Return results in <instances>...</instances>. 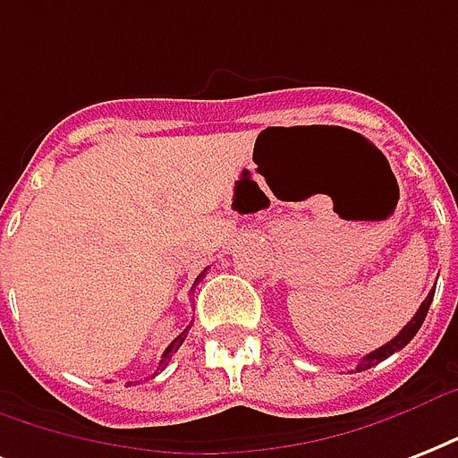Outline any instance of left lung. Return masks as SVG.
Wrapping results in <instances>:
<instances>
[{
    "label": "left lung",
    "mask_w": 458,
    "mask_h": 458,
    "mask_svg": "<svg viewBox=\"0 0 458 458\" xmlns=\"http://www.w3.org/2000/svg\"><path fill=\"white\" fill-rule=\"evenodd\" d=\"M432 298H435V291H430V295H428V298L423 300V305L418 307V312L413 314V319H411V322H408L406 327H403V329H401L399 334H396V336L392 338V341H389V344L382 345V348H377V351H372V353L365 355V358H362V360L358 362V368H355V369H358V372H362V369L375 368L377 362L386 360L389 355H394V353H396V351H401V348H403V345H406L408 341H411V338L415 336V334H418V329L423 327L425 317H428V310H430Z\"/></svg>",
    "instance_id": "obj_1"
}]
</instances>
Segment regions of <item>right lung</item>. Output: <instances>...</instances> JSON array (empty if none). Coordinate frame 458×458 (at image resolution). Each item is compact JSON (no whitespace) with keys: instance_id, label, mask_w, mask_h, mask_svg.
I'll return each instance as SVG.
<instances>
[{"instance_id":"right-lung-1","label":"right lung","mask_w":458,"mask_h":458,"mask_svg":"<svg viewBox=\"0 0 458 458\" xmlns=\"http://www.w3.org/2000/svg\"><path fill=\"white\" fill-rule=\"evenodd\" d=\"M204 274H206V271H201V274H199V278H201V276H204ZM199 278H197V281H199ZM187 331H190V327H187V329H184L182 334H180V336L174 338L173 344L167 345L165 353H163V360H160V368H165L167 362H170V358H173V353H177V348H180V345L184 344V338H187Z\"/></svg>"}]
</instances>
